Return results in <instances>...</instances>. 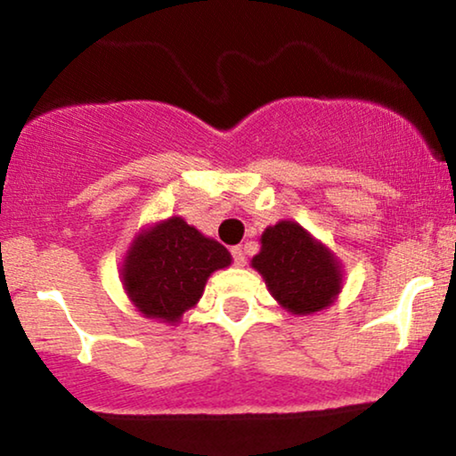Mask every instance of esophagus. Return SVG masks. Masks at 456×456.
<instances>
[{"instance_id":"esophagus-1","label":"esophagus","mask_w":456,"mask_h":456,"mask_svg":"<svg viewBox=\"0 0 456 456\" xmlns=\"http://www.w3.org/2000/svg\"><path fill=\"white\" fill-rule=\"evenodd\" d=\"M230 253H232L236 265H245L247 257H245V251H242V247H232V249H230Z\"/></svg>"}]
</instances>
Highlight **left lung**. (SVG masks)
<instances>
[{
  "instance_id": "8db88e82",
  "label": "left lung",
  "mask_w": 456,
  "mask_h": 456,
  "mask_svg": "<svg viewBox=\"0 0 456 456\" xmlns=\"http://www.w3.org/2000/svg\"><path fill=\"white\" fill-rule=\"evenodd\" d=\"M251 259L272 297L295 316L327 310L344 289V265L324 242L293 220H281L262 234Z\"/></svg>"
}]
</instances>
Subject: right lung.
<instances>
[{"mask_svg":"<svg viewBox=\"0 0 456 456\" xmlns=\"http://www.w3.org/2000/svg\"><path fill=\"white\" fill-rule=\"evenodd\" d=\"M232 256L184 217L142 228L123 257L121 282L144 318L177 324L203 297L207 279L228 268Z\"/></svg>","mask_w":456,"mask_h":456,"instance_id":"add662e5","label":"right lung"}]
</instances>
